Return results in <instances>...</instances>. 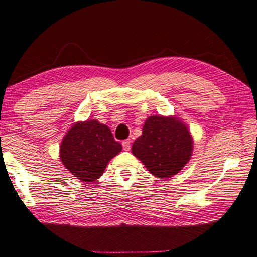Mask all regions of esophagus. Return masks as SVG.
I'll return each mask as SVG.
<instances>
[{
	"label": "esophagus",
	"instance_id": "esophagus-1",
	"mask_svg": "<svg viewBox=\"0 0 257 257\" xmlns=\"http://www.w3.org/2000/svg\"><path fill=\"white\" fill-rule=\"evenodd\" d=\"M121 145H123V149L125 151H128L130 149H131V140H124Z\"/></svg>",
	"mask_w": 257,
	"mask_h": 257
}]
</instances>
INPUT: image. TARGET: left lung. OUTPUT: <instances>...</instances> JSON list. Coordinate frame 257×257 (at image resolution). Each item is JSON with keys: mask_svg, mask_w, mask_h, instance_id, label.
<instances>
[{"mask_svg": "<svg viewBox=\"0 0 257 257\" xmlns=\"http://www.w3.org/2000/svg\"><path fill=\"white\" fill-rule=\"evenodd\" d=\"M192 150L189 127L176 116H149L132 145V154L159 179L178 174L190 161Z\"/></svg>", "mask_w": 257, "mask_h": 257, "instance_id": "1", "label": "left lung"}]
</instances>
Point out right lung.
Listing matches in <instances>:
<instances>
[{
    "mask_svg": "<svg viewBox=\"0 0 257 257\" xmlns=\"http://www.w3.org/2000/svg\"><path fill=\"white\" fill-rule=\"evenodd\" d=\"M121 145L110 128L96 119L76 121L70 126L60 145V159L71 174L83 182H93L104 170Z\"/></svg>",
    "mask_w": 257,
    "mask_h": 257,
    "instance_id": "add662e5",
    "label": "right lung"
}]
</instances>
